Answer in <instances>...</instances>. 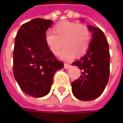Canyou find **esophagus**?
I'll return each mask as SVG.
<instances>
[{"label":"esophagus","mask_w":123,"mask_h":123,"mask_svg":"<svg viewBox=\"0 0 123 123\" xmlns=\"http://www.w3.org/2000/svg\"><path fill=\"white\" fill-rule=\"evenodd\" d=\"M70 67V64H68V63H65L64 64V68H65V69H68V68H69Z\"/></svg>","instance_id":"esophagus-1"}]
</instances>
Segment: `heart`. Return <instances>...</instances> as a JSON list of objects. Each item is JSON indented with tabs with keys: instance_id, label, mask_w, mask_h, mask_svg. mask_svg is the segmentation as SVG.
<instances>
[{
	"instance_id": "1",
	"label": "heart",
	"mask_w": 123,
	"mask_h": 123,
	"mask_svg": "<svg viewBox=\"0 0 123 123\" xmlns=\"http://www.w3.org/2000/svg\"><path fill=\"white\" fill-rule=\"evenodd\" d=\"M54 32L48 31L45 34V43L53 54L58 55L62 44L65 47L61 58L63 60L70 61L75 55L80 57L87 52L90 43V33L86 25L63 21L54 27Z\"/></svg>"
}]
</instances>
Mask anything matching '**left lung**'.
I'll return each instance as SVG.
<instances>
[{
  "mask_svg": "<svg viewBox=\"0 0 123 123\" xmlns=\"http://www.w3.org/2000/svg\"><path fill=\"white\" fill-rule=\"evenodd\" d=\"M92 40L86 54L73 65L81 70L80 78L71 84L74 96L83 101L92 100L104 91L110 76L109 45L103 32L89 25Z\"/></svg>",
  "mask_w": 123,
  "mask_h": 123,
  "instance_id": "1",
  "label": "left lung"
}]
</instances>
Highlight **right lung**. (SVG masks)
I'll return each instance as SVG.
<instances>
[{"label": "right lung", "instance_id": "right-lung-1", "mask_svg": "<svg viewBox=\"0 0 123 123\" xmlns=\"http://www.w3.org/2000/svg\"><path fill=\"white\" fill-rule=\"evenodd\" d=\"M53 21L35 18L19 28L13 50V75L27 95L41 98L49 93L56 70L63 68L45 41Z\"/></svg>", "mask_w": 123, "mask_h": 123}]
</instances>
